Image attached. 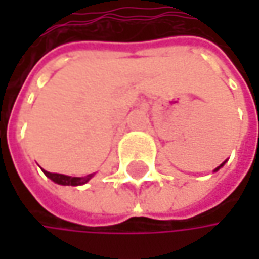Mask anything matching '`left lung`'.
<instances>
[{"mask_svg":"<svg viewBox=\"0 0 259 259\" xmlns=\"http://www.w3.org/2000/svg\"><path fill=\"white\" fill-rule=\"evenodd\" d=\"M224 165H225V162H224V163H222V165H219V166H218V168H216V169H214V172H216V171H219V169H221V168H222V166H224Z\"/></svg>","mask_w":259,"mask_h":259,"instance_id":"obj_1","label":"left lung"}]
</instances>
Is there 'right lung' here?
Returning <instances> with one entry per match:
<instances>
[{"mask_svg":"<svg viewBox=\"0 0 259 259\" xmlns=\"http://www.w3.org/2000/svg\"><path fill=\"white\" fill-rule=\"evenodd\" d=\"M45 176L48 179L57 183V184H61V186H82L85 183L91 180L94 177V174H88L85 177H70V176H64V174H55V172H48V171H43Z\"/></svg>","mask_w":259,"mask_h":259,"instance_id":"right-lung-1","label":"right lung"}]
</instances>
